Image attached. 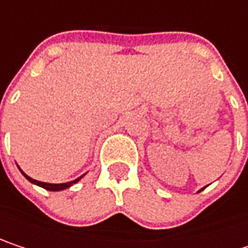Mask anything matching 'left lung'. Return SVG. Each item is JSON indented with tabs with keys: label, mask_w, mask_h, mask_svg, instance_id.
I'll return each instance as SVG.
<instances>
[{
	"label": "left lung",
	"mask_w": 248,
	"mask_h": 248,
	"mask_svg": "<svg viewBox=\"0 0 248 248\" xmlns=\"http://www.w3.org/2000/svg\"><path fill=\"white\" fill-rule=\"evenodd\" d=\"M202 189H204V188H202Z\"/></svg>",
	"instance_id": "left-lung-1"
}]
</instances>
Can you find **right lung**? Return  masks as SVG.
<instances>
[{
  "instance_id": "add662e5",
  "label": "right lung",
  "mask_w": 248,
  "mask_h": 248,
  "mask_svg": "<svg viewBox=\"0 0 248 248\" xmlns=\"http://www.w3.org/2000/svg\"><path fill=\"white\" fill-rule=\"evenodd\" d=\"M23 172V171H21ZM25 178L30 181V182H32V184H35V185H38V186H43L44 189H48V191H62V189H66V188H69V186H72L73 184H76L80 178H77L75 181H70V182H66V184H48V182H41V181H37V179H32V178H30L28 175H25L23 172Z\"/></svg>"
}]
</instances>
